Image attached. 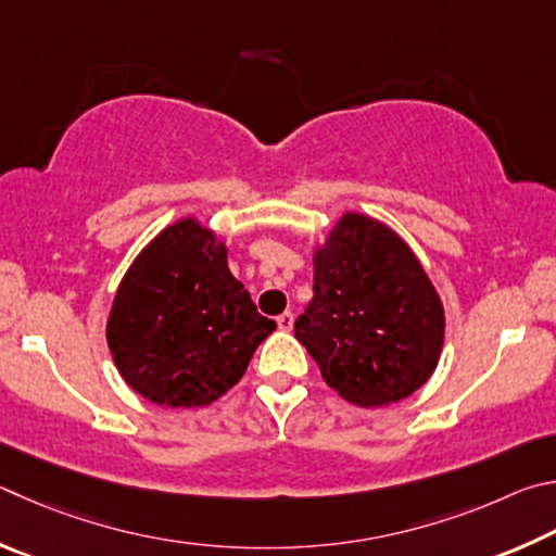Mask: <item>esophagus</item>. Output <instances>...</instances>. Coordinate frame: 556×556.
<instances>
[{
  "instance_id": "34e87169",
  "label": "esophagus",
  "mask_w": 556,
  "mask_h": 556,
  "mask_svg": "<svg viewBox=\"0 0 556 556\" xmlns=\"http://www.w3.org/2000/svg\"><path fill=\"white\" fill-rule=\"evenodd\" d=\"M276 323H278L280 329H283V332H290V329H293V323H295V315L293 313H283V315L276 317Z\"/></svg>"
}]
</instances>
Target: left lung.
Listing matches in <instances>:
<instances>
[{
  "instance_id": "8db88e82",
  "label": "left lung",
  "mask_w": 556,
  "mask_h": 556,
  "mask_svg": "<svg viewBox=\"0 0 556 556\" xmlns=\"http://www.w3.org/2000/svg\"><path fill=\"white\" fill-rule=\"evenodd\" d=\"M313 290L295 337L349 403H397L432 376L444 309L420 261L386 224L344 214L315 253Z\"/></svg>"
}]
</instances>
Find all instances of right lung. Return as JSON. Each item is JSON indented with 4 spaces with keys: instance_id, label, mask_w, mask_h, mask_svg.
<instances>
[{
    "instance_id": "right-lung-1",
    "label": "right lung",
    "mask_w": 556,
    "mask_h": 556,
    "mask_svg": "<svg viewBox=\"0 0 556 556\" xmlns=\"http://www.w3.org/2000/svg\"><path fill=\"white\" fill-rule=\"evenodd\" d=\"M273 329L229 273L224 243L182 219L126 270L106 342L136 393L155 405L200 407L239 381Z\"/></svg>"
}]
</instances>
